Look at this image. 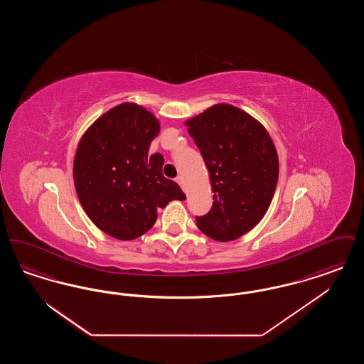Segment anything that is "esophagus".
Listing matches in <instances>:
<instances>
[{
	"label": "esophagus",
	"instance_id": "obj_1",
	"mask_svg": "<svg viewBox=\"0 0 364 364\" xmlns=\"http://www.w3.org/2000/svg\"><path fill=\"white\" fill-rule=\"evenodd\" d=\"M176 183L183 187V184H184V177H183V176H177V177H176Z\"/></svg>",
	"mask_w": 364,
	"mask_h": 364
}]
</instances>
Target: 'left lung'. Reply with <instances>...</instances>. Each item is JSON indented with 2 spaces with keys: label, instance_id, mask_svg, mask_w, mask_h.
Here are the masks:
<instances>
[{
  "label": "left lung",
  "instance_id": "obj_1",
  "mask_svg": "<svg viewBox=\"0 0 364 364\" xmlns=\"http://www.w3.org/2000/svg\"><path fill=\"white\" fill-rule=\"evenodd\" d=\"M210 174L213 206L196 217L217 242L239 239L266 214L276 192L278 156L264 127L232 105H214L186 122Z\"/></svg>",
  "mask_w": 364,
  "mask_h": 364
}]
</instances>
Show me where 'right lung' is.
Returning a JSON list of instances; mask_svg holds the SVG:
<instances>
[{
  "label": "right lung",
  "mask_w": 364,
  "mask_h": 364,
  "mask_svg": "<svg viewBox=\"0 0 364 364\" xmlns=\"http://www.w3.org/2000/svg\"><path fill=\"white\" fill-rule=\"evenodd\" d=\"M159 132L156 117L136 104L119 105L82 136L73 161L77 198L106 235L134 240L156 224V210L186 195L164 177V156L149 154Z\"/></svg>",
  "instance_id": "1"
}]
</instances>
